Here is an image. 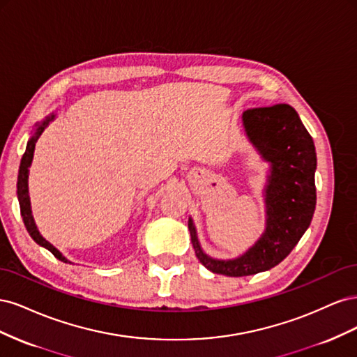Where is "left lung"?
<instances>
[{"label":"left lung","mask_w":357,"mask_h":357,"mask_svg":"<svg viewBox=\"0 0 357 357\" xmlns=\"http://www.w3.org/2000/svg\"><path fill=\"white\" fill-rule=\"evenodd\" d=\"M243 122L250 142L271 162L265 234L241 257L218 261L202 252L189 220L199 262L211 273L228 277L253 275L278 265L304 235L316 208V149L295 109L287 104L248 109Z\"/></svg>","instance_id":"left-lung-1"}]
</instances>
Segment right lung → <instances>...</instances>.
<instances>
[{
	"label": "right lung",
	"mask_w": 357,
	"mask_h": 357,
	"mask_svg": "<svg viewBox=\"0 0 357 357\" xmlns=\"http://www.w3.org/2000/svg\"><path fill=\"white\" fill-rule=\"evenodd\" d=\"M55 116H47L45 121L37 123V129L34 135L29 138V142L26 144V150L22 156V160H20V167H19V176H17V198H19V205H20V214H22V219L25 223V228L29 232V235L32 236V240H34L37 244L46 247L47 250L55 256L56 259L62 262H68L66 257H63L55 247H53L49 241H46L43 236L40 235L37 226L34 223V219H32V214H31V204H29V195H28V168L32 162V156H34V149H36V143L38 137L41 135V132L45 131V128L49 125V122Z\"/></svg>",
	"instance_id": "1"
}]
</instances>
